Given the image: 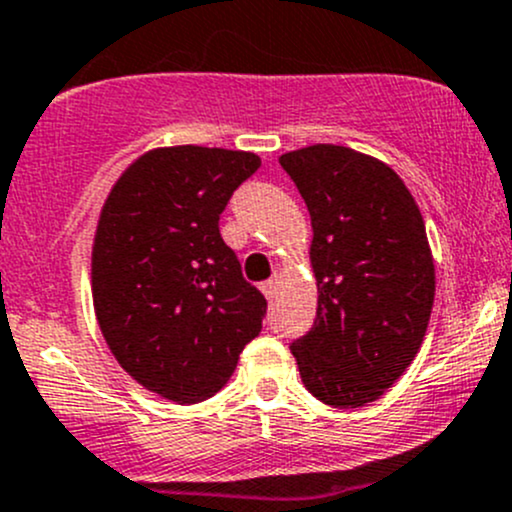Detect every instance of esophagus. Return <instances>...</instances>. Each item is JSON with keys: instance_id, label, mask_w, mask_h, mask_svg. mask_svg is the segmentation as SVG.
I'll use <instances>...</instances> for the list:
<instances>
[{"instance_id": "obj_1", "label": "esophagus", "mask_w": 512, "mask_h": 512, "mask_svg": "<svg viewBox=\"0 0 512 512\" xmlns=\"http://www.w3.org/2000/svg\"><path fill=\"white\" fill-rule=\"evenodd\" d=\"M277 289H279V279H270V282L262 284V294H265L270 301L277 297Z\"/></svg>"}]
</instances>
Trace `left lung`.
Instances as JSON below:
<instances>
[{
	"instance_id": "left-lung-1",
	"label": "left lung",
	"mask_w": 512,
	"mask_h": 512,
	"mask_svg": "<svg viewBox=\"0 0 512 512\" xmlns=\"http://www.w3.org/2000/svg\"><path fill=\"white\" fill-rule=\"evenodd\" d=\"M311 215L319 306L292 343L301 383L324 405L375 402L410 368L434 304V257L405 181L370 154L311 144L279 157Z\"/></svg>"
}]
</instances>
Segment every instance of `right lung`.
I'll return each mask as SVG.
<instances>
[{"mask_svg": "<svg viewBox=\"0 0 512 512\" xmlns=\"http://www.w3.org/2000/svg\"><path fill=\"white\" fill-rule=\"evenodd\" d=\"M252 152L157 147L122 171L93 238V306L107 348L149 392L196 405L223 390L267 301L218 220L260 169Z\"/></svg>", "mask_w": 512, "mask_h": 512, "instance_id": "1", "label": "right lung"}]
</instances>
